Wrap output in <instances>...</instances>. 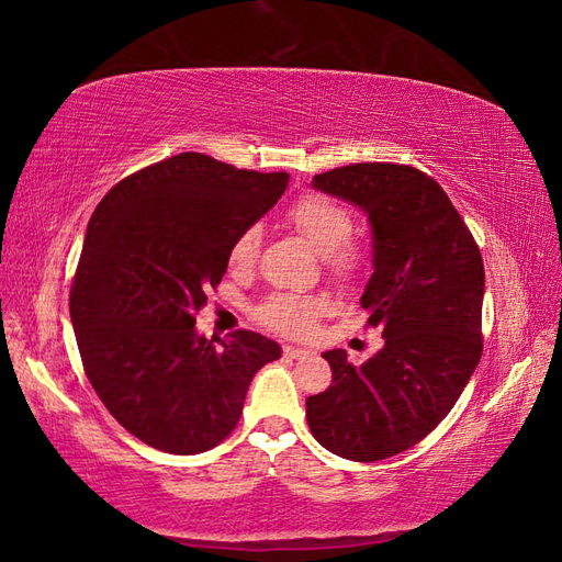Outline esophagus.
I'll use <instances>...</instances> for the list:
<instances>
[{"label":"esophagus","mask_w":562,"mask_h":562,"mask_svg":"<svg viewBox=\"0 0 562 562\" xmlns=\"http://www.w3.org/2000/svg\"><path fill=\"white\" fill-rule=\"evenodd\" d=\"M282 351H284L286 359H304V357H308L306 349H299V347H292V345H284Z\"/></svg>","instance_id":"1"}]
</instances>
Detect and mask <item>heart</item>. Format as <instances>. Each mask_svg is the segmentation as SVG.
<instances>
[{
	"label": "heart",
	"mask_w": 562,
	"mask_h": 562,
	"mask_svg": "<svg viewBox=\"0 0 562 562\" xmlns=\"http://www.w3.org/2000/svg\"><path fill=\"white\" fill-rule=\"evenodd\" d=\"M290 222L318 256L325 258L337 278L355 276L361 268V254L349 246L351 234H355V220L345 205L325 199V195H304L290 207ZM260 244H263V227L258 222L244 227L232 241V266L251 268ZM325 311H328V299L318 294H272L258 308V318L282 335L304 337Z\"/></svg>",
	"instance_id": "1"
}]
</instances>
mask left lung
Wrapping results in <instances>:
<instances>
[{
  "label": "left lung",
  "mask_w": 562,
  "mask_h": 562,
  "mask_svg": "<svg viewBox=\"0 0 562 562\" xmlns=\"http://www.w3.org/2000/svg\"><path fill=\"white\" fill-rule=\"evenodd\" d=\"M313 189L351 203L373 234L361 294L383 347L361 367L323 351L333 383L306 400L311 434L351 462H378L426 438L481 359L484 260L434 179L407 165L359 162L316 175Z\"/></svg>",
  "instance_id": "8db88e82"
}]
</instances>
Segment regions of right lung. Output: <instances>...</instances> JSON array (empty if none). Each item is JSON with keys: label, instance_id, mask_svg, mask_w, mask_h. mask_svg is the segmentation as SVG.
<instances>
[{"label": "right lung", "instance_id": "right-lung-1", "mask_svg": "<svg viewBox=\"0 0 562 562\" xmlns=\"http://www.w3.org/2000/svg\"><path fill=\"white\" fill-rule=\"evenodd\" d=\"M290 175H260L201 153L172 155L122 179L88 222L69 311L90 385L128 434L195 454L237 426L276 340L195 328L207 286L227 272L237 234L256 225Z\"/></svg>", "mask_w": 562, "mask_h": 562}]
</instances>
